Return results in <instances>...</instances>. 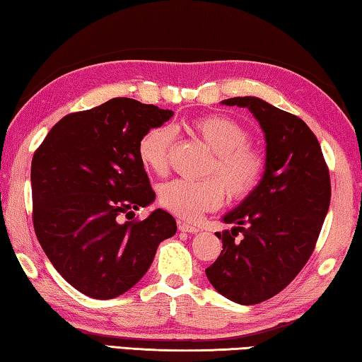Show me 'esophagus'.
Instances as JSON below:
<instances>
[{
  "mask_svg": "<svg viewBox=\"0 0 362 362\" xmlns=\"http://www.w3.org/2000/svg\"><path fill=\"white\" fill-rule=\"evenodd\" d=\"M179 230H180V231H185V233H192V235H194V233L199 231L198 226L189 225V223H187V222H179Z\"/></svg>",
  "mask_w": 362,
  "mask_h": 362,
  "instance_id": "esophagus-1",
  "label": "esophagus"
}]
</instances>
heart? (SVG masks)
I'll use <instances>...</instances> for the list:
<instances>
[{
	"mask_svg": "<svg viewBox=\"0 0 362 362\" xmlns=\"http://www.w3.org/2000/svg\"><path fill=\"white\" fill-rule=\"evenodd\" d=\"M187 131L214 151L209 173L218 179H175L159 188V203L182 218H196L223 203L225 189L231 199L252 194L265 175L267 158L249 144V132L241 122L223 115H206L187 124ZM175 132L166 124L150 127L139 140L137 151L144 166L155 174H164L169 166ZM226 188L223 189V187Z\"/></svg>",
	"mask_w": 362,
	"mask_h": 362,
	"instance_id": "obj_1",
	"label": "heart"
}]
</instances>
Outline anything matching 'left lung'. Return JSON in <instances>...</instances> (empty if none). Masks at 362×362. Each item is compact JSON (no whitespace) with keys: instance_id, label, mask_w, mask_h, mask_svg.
<instances>
[{"instance_id":"obj_1","label":"left lung","mask_w":362,"mask_h":362,"mask_svg":"<svg viewBox=\"0 0 362 362\" xmlns=\"http://www.w3.org/2000/svg\"><path fill=\"white\" fill-rule=\"evenodd\" d=\"M222 103L247 108L259 121L267 170L255 192L223 216L236 226L216 233L223 250L206 276L231 302L255 305L283 291L313 254L330 204V177L320 142L298 116L259 97Z\"/></svg>"}]
</instances>
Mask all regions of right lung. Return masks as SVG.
Segmentation results:
<instances>
[{"mask_svg":"<svg viewBox=\"0 0 362 362\" xmlns=\"http://www.w3.org/2000/svg\"><path fill=\"white\" fill-rule=\"evenodd\" d=\"M173 110L127 97L64 116L32 159L33 226L54 268L84 296L107 300L129 291L174 236L169 212L119 222L155 201L139 158L140 137Z\"/></svg>","mask_w":362,"mask_h":362,"instance_id":"1","label":"right lung"}]
</instances>
